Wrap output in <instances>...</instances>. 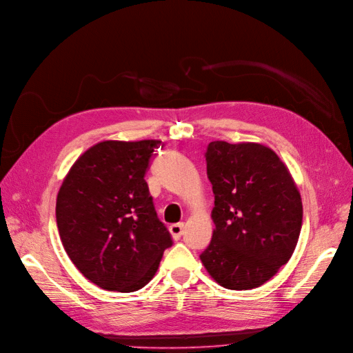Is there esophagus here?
Instances as JSON below:
<instances>
[{
	"mask_svg": "<svg viewBox=\"0 0 353 353\" xmlns=\"http://www.w3.org/2000/svg\"><path fill=\"white\" fill-rule=\"evenodd\" d=\"M170 234H172V237L174 240H179L181 237V234H183V230H185V224L183 223H179V224H173L170 225Z\"/></svg>",
	"mask_w": 353,
	"mask_h": 353,
	"instance_id": "1",
	"label": "esophagus"
}]
</instances>
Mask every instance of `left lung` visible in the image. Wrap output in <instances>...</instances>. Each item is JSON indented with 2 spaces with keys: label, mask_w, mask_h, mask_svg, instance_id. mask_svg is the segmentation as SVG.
Listing matches in <instances>:
<instances>
[{
  "label": "left lung",
  "mask_w": 353,
  "mask_h": 353,
  "mask_svg": "<svg viewBox=\"0 0 353 353\" xmlns=\"http://www.w3.org/2000/svg\"><path fill=\"white\" fill-rule=\"evenodd\" d=\"M205 160L215 196V230L202 263L224 288H257L295 250L301 194L279 157L260 143L214 141Z\"/></svg>",
  "instance_id": "8db88e82"
}]
</instances>
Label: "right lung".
Listing matches in <instances>:
<instances>
[{"label": "right lung", "instance_id": "obj_1", "mask_svg": "<svg viewBox=\"0 0 353 353\" xmlns=\"http://www.w3.org/2000/svg\"><path fill=\"white\" fill-rule=\"evenodd\" d=\"M160 145L155 139L96 143L74 163L59 189L57 224L63 249L103 290H141L173 244L143 179Z\"/></svg>", "mask_w": 353, "mask_h": 353}]
</instances>
